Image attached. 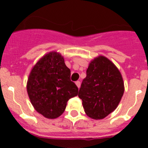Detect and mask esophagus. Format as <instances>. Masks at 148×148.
I'll use <instances>...</instances> for the list:
<instances>
[{"mask_svg":"<svg viewBox=\"0 0 148 148\" xmlns=\"http://www.w3.org/2000/svg\"><path fill=\"white\" fill-rule=\"evenodd\" d=\"M75 84H76V85L77 86V88H80V86H81V81H76V82H75Z\"/></svg>","mask_w":148,"mask_h":148,"instance_id":"34e87169","label":"esophagus"}]
</instances>
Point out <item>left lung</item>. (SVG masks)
I'll list each match as a JSON object with an SVG mask.
<instances>
[{"label":"left lung","instance_id":"1","mask_svg":"<svg viewBox=\"0 0 148 148\" xmlns=\"http://www.w3.org/2000/svg\"><path fill=\"white\" fill-rule=\"evenodd\" d=\"M79 90L84 111L93 119H103L114 110L124 95V82L115 65L103 56L95 58L87 69Z\"/></svg>","mask_w":148,"mask_h":148}]
</instances>
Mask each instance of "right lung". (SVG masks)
Returning a JSON list of instances; mask_svg holds the SVG:
<instances>
[{"instance_id": "1", "label": "right lung", "mask_w": 148, "mask_h": 148, "mask_svg": "<svg viewBox=\"0 0 148 148\" xmlns=\"http://www.w3.org/2000/svg\"><path fill=\"white\" fill-rule=\"evenodd\" d=\"M27 90L35 110L51 119L62 114L68 100L78 94V88L71 81V70L54 51L44 56L31 70Z\"/></svg>"}]
</instances>
